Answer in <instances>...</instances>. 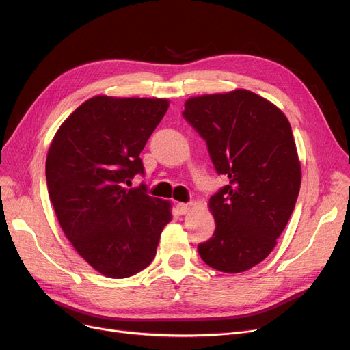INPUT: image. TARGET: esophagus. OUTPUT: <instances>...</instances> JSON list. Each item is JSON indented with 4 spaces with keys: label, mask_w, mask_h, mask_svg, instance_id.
I'll return each mask as SVG.
<instances>
[{
    "label": "esophagus",
    "mask_w": 350,
    "mask_h": 350,
    "mask_svg": "<svg viewBox=\"0 0 350 350\" xmlns=\"http://www.w3.org/2000/svg\"><path fill=\"white\" fill-rule=\"evenodd\" d=\"M189 210H191V204H188V203H178L176 204L178 215H187V213H189Z\"/></svg>",
    "instance_id": "obj_1"
}]
</instances>
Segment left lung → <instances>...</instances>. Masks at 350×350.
Masks as SVG:
<instances>
[{"instance_id": "8db88e82", "label": "left lung", "mask_w": 350, "mask_h": 350, "mask_svg": "<svg viewBox=\"0 0 350 350\" xmlns=\"http://www.w3.org/2000/svg\"><path fill=\"white\" fill-rule=\"evenodd\" d=\"M207 144L229 184L210 197L216 229L198 243L207 266L245 271L266 258L289 221L301 187L291 124L271 102L250 90L204 94L183 112Z\"/></svg>"}]
</instances>
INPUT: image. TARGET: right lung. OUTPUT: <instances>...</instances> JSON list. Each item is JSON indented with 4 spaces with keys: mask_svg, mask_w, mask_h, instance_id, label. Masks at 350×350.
<instances>
[{
    "mask_svg": "<svg viewBox=\"0 0 350 350\" xmlns=\"http://www.w3.org/2000/svg\"><path fill=\"white\" fill-rule=\"evenodd\" d=\"M166 99L94 96L62 122L46 156L49 198L66 237L112 279L153 261L171 204L129 188L144 175L140 153L166 113Z\"/></svg>",
    "mask_w": 350,
    "mask_h": 350,
    "instance_id": "1",
    "label": "right lung"
}]
</instances>
